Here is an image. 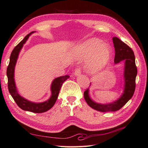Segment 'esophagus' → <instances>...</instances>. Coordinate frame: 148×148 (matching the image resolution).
<instances>
[{
    "mask_svg": "<svg viewBox=\"0 0 148 148\" xmlns=\"http://www.w3.org/2000/svg\"><path fill=\"white\" fill-rule=\"evenodd\" d=\"M80 74H81V70L79 68H77L74 71V75L79 76Z\"/></svg>",
    "mask_w": 148,
    "mask_h": 148,
    "instance_id": "esophagus-1",
    "label": "esophagus"
}]
</instances>
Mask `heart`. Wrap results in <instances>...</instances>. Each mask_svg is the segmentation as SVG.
Here are the masks:
<instances>
[{"mask_svg": "<svg viewBox=\"0 0 148 148\" xmlns=\"http://www.w3.org/2000/svg\"><path fill=\"white\" fill-rule=\"evenodd\" d=\"M79 49L84 59H88L92 56L86 64L88 72H101L108 65L111 57L110 49L107 44H102L100 40L95 38L89 39Z\"/></svg>", "mask_w": 148, "mask_h": 148, "instance_id": "b5f03b06", "label": "heart"}]
</instances>
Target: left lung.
Wrapping results in <instances>:
<instances>
[{
  "instance_id": "left-lung-1",
  "label": "left lung",
  "mask_w": 148,
  "mask_h": 148,
  "mask_svg": "<svg viewBox=\"0 0 148 148\" xmlns=\"http://www.w3.org/2000/svg\"><path fill=\"white\" fill-rule=\"evenodd\" d=\"M115 48V64L124 60V88L123 92L119 99L109 104H99L92 101L89 95V88L84 92V99L91 108L97 111L115 112L119 110L132 97L136 86V77L137 67L135 64V57L132 49L127 44L117 37L112 38ZM90 83V86H91Z\"/></svg>"
}]
</instances>
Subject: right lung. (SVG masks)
<instances>
[{"label": "right lung", "instance_id": "right-lung-1", "mask_svg": "<svg viewBox=\"0 0 148 148\" xmlns=\"http://www.w3.org/2000/svg\"><path fill=\"white\" fill-rule=\"evenodd\" d=\"M34 31L26 35L25 38L13 49L10 57V62L7 66V75L8 78V88L9 92L16 104L22 110L31 112L34 113H42L49 110L53 106L57 99L62 85L66 79L69 78L70 76L65 75L55 78L51 84V96L48 100L42 102H33L21 96L17 91L14 79L15 66L16 63L19 53L23 44L27 41L29 36Z\"/></svg>", "mask_w": 148, "mask_h": 148}]
</instances>
